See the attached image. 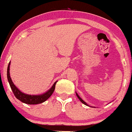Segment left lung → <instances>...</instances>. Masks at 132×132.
I'll return each instance as SVG.
<instances>
[{"instance_id":"left-lung-1","label":"left lung","mask_w":132,"mask_h":132,"mask_svg":"<svg viewBox=\"0 0 132 132\" xmlns=\"http://www.w3.org/2000/svg\"><path fill=\"white\" fill-rule=\"evenodd\" d=\"M76 95H77V98H79V100H80V101H81V102H82V103H83V104H85V105H88V104H87V103H86V102H84V101H83V100H82V99H81V98H80V97H79V95H78V94H77V92H76Z\"/></svg>"}]
</instances>
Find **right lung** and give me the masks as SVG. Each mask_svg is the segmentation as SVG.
<instances>
[{
	"label": "right lung",
	"mask_w": 132,
	"mask_h": 132,
	"mask_svg": "<svg viewBox=\"0 0 132 132\" xmlns=\"http://www.w3.org/2000/svg\"><path fill=\"white\" fill-rule=\"evenodd\" d=\"M10 62L8 64V69H7V77H8V81L9 82L10 86L12 90V92L14 94L16 98L27 104H30V105H35V104H38L41 103L46 101L49 97L52 95L55 88V85H56V81L53 84L50 89L47 91L46 92L40 95H29V94H24L23 92H21L17 87L13 84V81H12L10 76Z\"/></svg>",
	"instance_id": "right-lung-1"
}]
</instances>
